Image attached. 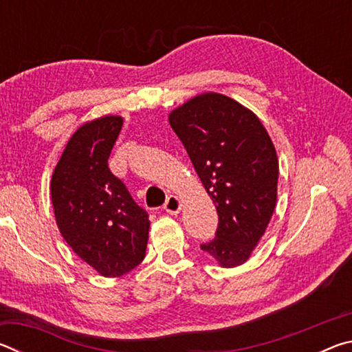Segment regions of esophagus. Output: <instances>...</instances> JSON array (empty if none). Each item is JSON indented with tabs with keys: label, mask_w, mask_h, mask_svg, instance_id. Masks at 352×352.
Listing matches in <instances>:
<instances>
[{
	"label": "esophagus",
	"mask_w": 352,
	"mask_h": 352,
	"mask_svg": "<svg viewBox=\"0 0 352 352\" xmlns=\"http://www.w3.org/2000/svg\"><path fill=\"white\" fill-rule=\"evenodd\" d=\"M164 210H166V212L172 214V216L180 212V210H182L180 199H178L177 195H169L168 200H166V204H164Z\"/></svg>",
	"instance_id": "1"
}]
</instances>
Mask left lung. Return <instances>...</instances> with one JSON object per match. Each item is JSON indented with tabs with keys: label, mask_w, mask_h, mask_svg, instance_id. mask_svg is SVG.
<instances>
[{
	"label": "left lung",
	"mask_w": 352,
	"mask_h": 352,
	"mask_svg": "<svg viewBox=\"0 0 352 352\" xmlns=\"http://www.w3.org/2000/svg\"><path fill=\"white\" fill-rule=\"evenodd\" d=\"M216 205L219 226L200 248L222 267L245 262L276 206L278 157L259 118L225 94H199L169 115Z\"/></svg>",
	"instance_id": "left-lung-1"
}]
</instances>
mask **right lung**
<instances>
[{"label": "right lung", "mask_w": 352, "mask_h": 352, "mask_svg": "<svg viewBox=\"0 0 352 352\" xmlns=\"http://www.w3.org/2000/svg\"><path fill=\"white\" fill-rule=\"evenodd\" d=\"M121 116L85 122L71 136L51 180L58 230L73 252L105 278L122 276L144 259L148 214L109 169Z\"/></svg>", "instance_id": "right-lung-1"}]
</instances>
